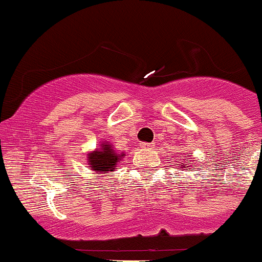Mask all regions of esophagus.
Returning a JSON list of instances; mask_svg holds the SVG:
<instances>
[{"instance_id": "34e87169", "label": "esophagus", "mask_w": 262, "mask_h": 262, "mask_svg": "<svg viewBox=\"0 0 262 262\" xmlns=\"http://www.w3.org/2000/svg\"><path fill=\"white\" fill-rule=\"evenodd\" d=\"M140 146L142 147V149H151L154 145L152 144H147V142H140Z\"/></svg>"}]
</instances>
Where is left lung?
I'll return each instance as SVG.
<instances>
[{
    "instance_id": "1",
    "label": "left lung",
    "mask_w": 262,
    "mask_h": 262,
    "mask_svg": "<svg viewBox=\"0 0 262 262\" xmlns=\"http://www.w3.org/2000/svg\"><path fill=\"white\" fill-rule=\"evenodd\" d=\"M187 159H188V157L186 155L185 159H183V162L181 163V168H188V164H191V163H188ZM178 165H180V164H178Z\"/></svg>"
}]
</instances>
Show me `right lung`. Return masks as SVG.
Listing matches in <instances>:
<instances>
[{"label":"right lung","instance_id":"obj_1","mask_svg":"<svg viewBox=\"0 0 262 262\" xmlns=\"http://www.w3.org/2000/svg\"><path fill=\"white\" fill-rule=\"evenodd\" d=\"M100 147L95 149L94 151H90L88 154V165L94 174H104V173L113 172L117 169L116 165L121 163L122 158L125 157V152L118 154L115 150L111 142H100Z\"/></svg>","mask_w":262,"mask_h":262}]
</instances>
